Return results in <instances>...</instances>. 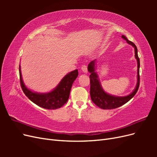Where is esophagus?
<instances>
[{"label": "esophagus", "instance_id": "obj_1", "mask_svg": "<svg viewBox=\"0 0 157 157\" xmlns=\"http://www.w3.org/2000/svg\"><path fill=\"white\" fill-rule=\"evenodd\" d=\"M81 69L83 71L84 73H86L88 72V69H87V66L86 65H83L81 67Z\"/></svg>", "mask_w": 157, "mask_h": 157}]
</instances>
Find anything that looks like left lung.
Wrapping results in <instances>:
<instances>
[{"instance_id": "left-lung-1", "label": "left lung", "mask_w": 157, "mask_h": 157, "mask_svg": "<svg viewBox=\"0 0 157 157\" xmlns=\"http://www.w3.org/2000/svg\"><path fill=\"white\" fill-rule=\"evenodd\" d=\"M123 39L126 40L128 44L132 45L135 50V58L137 59V84L135 89L130 94L126 96L119 97L115 96L109 94L104 91L101 87V85L99 82L98 76L96 72V59L92 61L88 64V71L91 73L90 75V97H91L92 101L95 103V105L103 109H112L119 107L124 104L126 103L128 101L134 97L137 93L140 86V58L137 55V49L134 43L128 40L127 38L124 35H122Z\"/></svg>"}]
</instances>
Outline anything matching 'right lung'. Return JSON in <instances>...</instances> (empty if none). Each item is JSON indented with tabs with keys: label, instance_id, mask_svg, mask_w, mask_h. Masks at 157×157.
<instances>
[{
	"label": "right lung",
	"instance_id": "obj_1",
	"mask_svg": "<svg viewBox=\"0 0 157 157\" xmlns=\"http://www.w3.org/2000/svg\"><path fill=\"white\" fill-rule=\"evenodd\" d=\"M20 77L21 87L23 93L30 100L40 107L47 109H56L62 107L67 101L71 87L78 75L76 69L66 75L59 84L52 91L48 93H37L28 89L23 83L20 65Z\"/></svg>",
	"mask_w": 157,
	"mask_h": 157
}]
</instances>
